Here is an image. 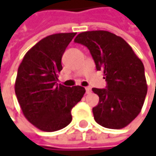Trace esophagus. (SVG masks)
<instances>
[{"instance_id":"1","label":"esophagus","mask_w":156,"mask_h":156,"mask_svg":"<svg viewBox=\"0 0 156 156\" xmlns=\"http://www.w3.org/2000/svg\"><path fill=\"white\" fill-rule=\"evenodd\" d=\"M86 93L87 94H90L91 93V87H86Z\"/></svg>"}]
</instances>
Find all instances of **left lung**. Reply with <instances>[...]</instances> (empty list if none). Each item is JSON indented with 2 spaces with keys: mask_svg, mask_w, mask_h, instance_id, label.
Here are the masks:
<instances>
[{
  "mask_svg": "<svg viewBox=\"0 0 156 156\" xmlns=\"http://www.w3.org/2000/svg\"><path fill=\"white\" fill-rule=\"evenodd\" d=\"M74 41L89 49L107 81L106 88H92L99 97L92 109L96 122L110 129L128 126L141 112L147 93L143 62L124 39L109 31L81 32Z\"/></svg>",
  "mask_w": 156,
  "mask_h": 156,
  "instance_id": "1",
  "label": "left lung"
}]
</instances>
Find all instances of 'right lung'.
<instances>
[{
    "label": "right lung",
    "instance_id": "add662e5",
    "mask_svg": "<svg viewBox=\"0 0 156 156\" xmlns=\"http://www.w3.org/2000/svg\"><path fill=\"white\" fill-rule=\"evenodd\" d=\"M75 32L49 35L35 44L19 66L15 94L24 116L45 132L66 127L72 120L71 109L86 89L58 84L61 58Z\"/></svg>",
    "mask_w": 156,
    "mask_h": 156
}]
</instances>
